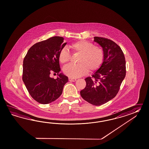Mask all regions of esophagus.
Here are the masks:
<instances>
[{"label":"esophagus","mask_w":149,"mask_h":149,"mask_svg":"<svg viewBox=\"0 0 149 149\" xmlns=\"http://www.w3.org/2000/svg\"><path fill=\"white\" fill-rule=\"evenodd\" d=\"M69 80L70 81H75L76 80V79L73 78H71V77H69Z\"/></svg>","instance_id":"1"}]
</instances>
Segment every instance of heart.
Masks as SVG:
<instances>
[{
    "instance_id": "b5f03b06",
    "label": "heart",
    "mask_w": 149,
    "mask_h": 149,
    "mask_svg": "<svg viewBox=\"0 0 149 149\" xmlns=\"http://www.w3.org/2000/svg\"><path fill=\"white\" fill-rule=\"evenodd\" d=\"M73 54H79L80 57L77 65H69L63 69L65 75L71 78H78L86 74L89 71L93 72L101 67L104 60L105 54L103 49L95 46L93 43L85 40L73 42L69 45ZM71 54L66 48H63L58 54L61 63L65 65L69 63Z\"/></svg>"
}]
</instances>
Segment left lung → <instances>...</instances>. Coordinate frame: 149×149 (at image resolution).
<instances>
[{
    "instance_id": "1",
    "label": "left lung",
    "mask_w": 149,
    "mask_h": 149,
    "mask_svg": "<svg viewBox=\"0 0 149 149\" xmlns=\"http://www.w3.org/2000/svg\"><path fill=\"white\" fill-rule=\"evenodd\" d=\"M94 41L102 47L104 60L92 77L85 79L86 85L80 95L88 103L99 106L118 93L126 75V61L122 50L113 41L99 37H95Z\"/></svg>"
}]
</instances>
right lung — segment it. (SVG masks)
Instances as JSON below:
<instances>
[{"instance_id": "1", "label": "right lung", "mask_w": 149, "mask_h": 149, "mask_svg": "<svg viewBox=\"0 0 149 149\" xmlns=\"http://www.w3.org/2000/svg\"><path fill=\"white\" fill-rule=\"evenodd\" d=\"M55 36L37 42L28 50L23 61V81L31 96L37 102L47 104L58 99L62 93L68 77L61 71L58 54L66 42ZM57 72V79L49 77Z\"/></svg>"}]
</instances>
